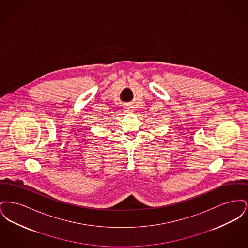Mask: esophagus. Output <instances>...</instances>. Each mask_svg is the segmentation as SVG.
<instances>
[{
	"instance_id": "esophagus-1",
	"label": "esophagus",
	"mask_w": 248,
	"mask_h": 248,
	"mask_svg": "<svg viewBox=\"0 0 248 248\" xmlns=\"http://www.w3.org/2000/svg\"><path fill=\"white\" fill-rule=\"evenodd\" d=\"M124 109H125V111H127V112H131V111H133L132 107L129 106V105L124 107Z\"/></svg>"
}]
</instances>
